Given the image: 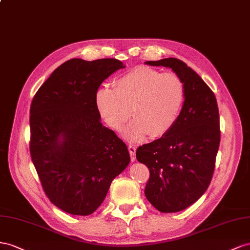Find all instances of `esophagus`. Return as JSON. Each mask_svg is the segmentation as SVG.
<instances>
[{
    "label": "esophagus",
    "mask_w": 250,
    "mask_h": 250,
    "mask_svg": "<svg viewBox=\"0 0 250 250\" xmlns=\"http://www.w3.org/2000/svg\"><path fill=\"white\" fill-rule=\"evenodd\" d=\"M129 152H130V155H131V160L132 161H135L136 160V147H135L134 146H129Z\"/></svg>",
    "instance_id": "obj_1"
}]
</instances>
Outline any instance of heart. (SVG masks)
Returning a JSON list of instances; mask_svg holds the SVG:
<instances>
[{"instance_id": "1", "label": "heart", "mask_w": 250, "mask_h": 250, "mask_svg": "<svg viewBox=\"0 0 250 250\" xmlns=\"http://www.w3.org/2000/svg\"><path fill=\"white\" fill-rule=\"evenodd\" d=\"M184 83L174 72L135 67L114 82V89L99 88L95 104L112 129L121 131L132 115L125 136L132 142L162 136L174 125L184 101Z\"/></svg>"}]
</instances>
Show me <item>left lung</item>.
<instances>
[{
	"label": "left lung",
	"instance_id": "8db88e82",
	"mask_svg": "<svg viewBox=\"0 0 250 250\" xmlns=\"http://www.w3.org/2000/svg\"><path fill=\"white\" fill-rule=\"evenodd\" d=\"M172 69L184 83V103L163 136L141 146L136 158L149 170L146 197L161 212L183 210L200 198L211 181L220 145V117L213 92L184 62H146Z\"/></svg>",
	"mask_w": 250,
	"mask_h": 250
}]
</instances>
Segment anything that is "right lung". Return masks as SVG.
Listing matches in <instances>:
<instances>
[{"label":"right lung","instance_id":"right-lung-1","mask_svg":"<svg viewBox=\"0 0 250 250\" xmlns=\"http://www.w3.org/2000/svg\"><path fill=\"white\" fill-rule=\"evenodd\" d=\"M124 63L72 59L56 68L30 106V155L42 189L55 206L88 216L130 163L125 142L101 123L95 94Z\"/></svg>","mask_w":250,"mask_h":250}]
</instances>
